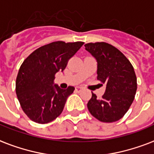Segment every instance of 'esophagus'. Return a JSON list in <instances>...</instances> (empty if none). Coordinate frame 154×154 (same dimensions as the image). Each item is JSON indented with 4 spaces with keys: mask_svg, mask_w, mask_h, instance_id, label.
Returning a JSON list of instances; mask_svg holds the SVG:
<instances>
[{
    "mask_svg": "<svg viewBox=\"0 0 154 154\" xmlns=\"http://www.w3.org/2000/svg\"><path fill=\"white\" fill-rule=\"evenodd\" d=\"M75 90H76V91H77V92H80V91H82V87H80V86H77V87L75 88Z\"/></svg>",
    "mask_w": 154,
    "mask_h": 154,
    "instance_id": "obj_1",
    "label": "esophagus"
}]
</instances>
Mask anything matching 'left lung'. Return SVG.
I'll return each instance as SVG.
<instances>
[{"label": "left lung", "instance_id": "left-lung-1", "mask_svg": "<svg viewBox=\"0 0 154 154\" xmlns=\"http://www.w3.org/2000/svg\"><path fill=\"white\" fill-rule=\"evenodd\" d=\"M98 63V80L106 84L103 98H92L87 103L94 117L104 123L118 121L128 111L137 92L134 69L121 51L109 43H90L85 45Z\"/></svg>", "mask_w": 154, "mask_h": 154}]
</instances>
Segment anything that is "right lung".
Segmentation results:
<instances>
[{"instance_id": "obj_1", "label": "right lung", "mask_w": 154, "mask_h": 154, "mask_svg": "<svg viewBox=\"0 0 154 154\" xmlns=\"http://www.w3.org/2000/svg\"><path fill=\"white\" fill-rule=\"evenodd\" d=\"M83 44L53 42L36 49L23 61L16 79V94L22 110L32 121L47 124L61 114L75 88L60 89L54 84L55 75L64 71L69 59Z\"/></svg>"}]
</instances>
